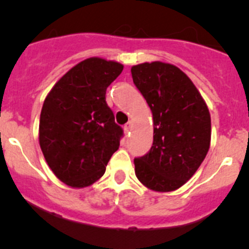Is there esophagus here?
Segmentation results:
<instances>
[{"mask_svg": "<svg viewBox=\"0 0 249 249\" xmlns=\"http://www.w3.org/2000/svg\"><path fill=\"white\" fill-rule=\"evenodd\" d=\"M131 127H132V123H131V122H129V123H127V124L125 125V126H124V131H125V134H129V132L131 131Z\"/></svg>", "mask_w": 249, "mask_h": 249, "instance_id": "1", "label": "esophagus"}]
</instances>
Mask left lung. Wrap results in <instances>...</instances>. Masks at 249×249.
<instances>
[{
  "mask_svg": "<svg viewBox=\"0 0 249 249\" xmlns=\"http://www.w3.org/2000/svg\"><path fill=\"white\" fill-rule=\"evenodd\" d=\"M131 74L154 123L153 145L134 160L135 173L154 192H173L193 177L210 149V110L194 83L175 65L143 62L131 67Z\"/></svg>",
  "mask_w": 249,
  "mask_h": 249,
  "instance_id": "8db88e82",
  "label": "left lung"
}]
</instances>
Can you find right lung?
Returning a JSON list of instances; mask_svg holds the SVG:
<instances>
[{"mask_svg":"<svg viewBox=\"0 0 249 249\" xmlns=\"http://www.w3.org/2000/svg\"><path fill=\"white\" fill-rule=\"evenodd\" d=\"M122 64L89 57L60 78L44 100L39 145L50 170L72 188L89 187L106 171L123 129L106 102Z\"/></svg>","mask_w":249,"mask_h":249,"instance_id":"right-lung-1","label":"right lung"}]
</instances>
